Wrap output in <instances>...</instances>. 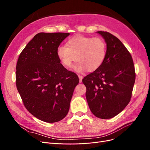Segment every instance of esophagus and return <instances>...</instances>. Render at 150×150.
<instances>
[{
    "instance_id": "1",
    "label": "esophagus",
    "mask_w": 150,
    "mask_h": 150,
    "mask_svg": "<svg viewBox=\"0 0 150 150\" xmlns=\"http://www.w3.org/2000/svg\"><path fill=\"white\" fill-rule=\"evenodd\" d=\"M78 77H79V82L81 83V82H82V79L83 78V77L82 76H81V75H78Z\"/></svg>"
}]
</instances>
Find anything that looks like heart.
<instances>
[{
	"mask_svg": "<svg viewBox=\"0 0 150 150\" xmlns=\"http://www.w3.org/2000/svg\"><path fill=\"white\" fill-rule=\"evenodd\" d=\"M61 64L67 68L78 61L74 69L79 72L86 70L94 71L100 67L105 59L106 44L99 37L75 35L68 39L66 46H59L56 51Z\"/></svg>",
	"mask_w": 150,
	"mask_h": 150,
	"instance_id": "1",
	"label": "heart"
}]
</instances>
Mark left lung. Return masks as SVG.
<instances>
[{
    "label": "left lung",
    "mask_w": 150,
    "mask_h": 150,
    "mask_svg": "<svg viewBox=\"0 0 150 150\" xmlns=\"http://www.w3.org/2000/svg\"><path fill=\"white\" fill-rule=\"evenodd\" d=\"M106 43L102 65L84 77L86 98L90 110L99 118L110 119L121 112L130 101L135 82L131 54L119 39L108 32L98 31Z\"/></svg>",
    "instance_id": "8db88e82"
}]
</instances>
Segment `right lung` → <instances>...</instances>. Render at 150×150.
I'll list each match as a JSON object with an SVG mask.
<instances>
[{
	"instance_id": "1",
	"label": "right lung",
	"mask_w": 150,
	"mask_h": 150,
	"mask_svg": "<svg viewBox=\"0 0 150 150\" xmlns=\"http://www.w3.org/2000/svg\"><path fill=\"white\" fill-rule=\"evenodd\" d=\"M69 33L36 34L20 54L16 86L28 111L38 119L56 122L64 118L79 79L61 64L56 51Z\"/></svg>"
}]
</instances>
